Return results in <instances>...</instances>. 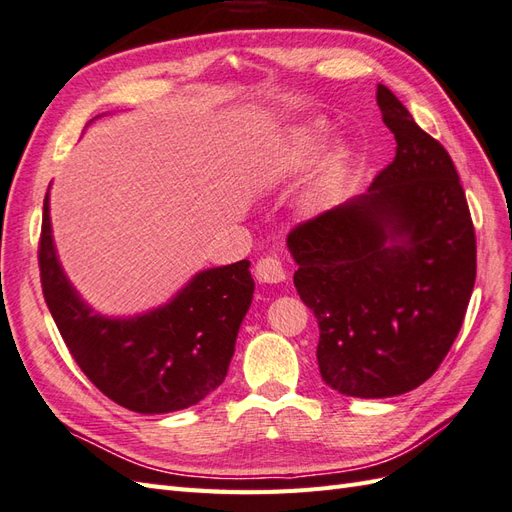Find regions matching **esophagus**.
<instances>
[{"label": "esophagus", "mask_w": 512, "mask_h": 512, "mask_svg": "<svg viewBox=\"0 0 512 512\" xmlns=\"http://www.w3.org/2000/svg\"><path fill=\"white\" fill-rule=\"evenodd\" d=\"M255 277L259 283H283L285 281V268L279 257H261L255 266Z\"/></svg>", "instance_id": "esophagus-1"}]
</instances>
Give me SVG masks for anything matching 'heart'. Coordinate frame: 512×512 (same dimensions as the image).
Wrapping results in <instances>:
<instances>
[{"mask_svg": "<svg viewBox=\"0 0 512 512\" xmlns=\"http://www.w3.org/2000/svg\"><path fill=\"white\" fill-rule=\"evenodd\" d=\"M331 131L333 125L329 119H324V116L294 125L285 134L281 147L272 160L274 177L285 181L309 170L324 153L331 138ZM350 160V144L344 140L335 142L333 147L326 151L316 177L309 181V186L305 188L303 196H300V203H303L305 209H309V212H318V209L329 205L337 188L342 186V181L350 168Z\"/></svg>", "mask_w": 512, "mask_h": 512, "instance_id": "heart-1", "label": "heart"}]
</instances>
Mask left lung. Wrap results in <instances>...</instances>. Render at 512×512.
I'll use <instances>...</instances> for the list:
<instances>
[{
	"label": "left lung",
	"instance_id": "8db88e82",
	"mask_svg": "<svg viewBox=\"0 0 512 512\" xmlns=\"http://www.w3.org/2000/svg\"><path fill=\"white\" fill-rule=\"evenodd\" d=\"M396 157L365 194L298 225L294 285L320 326L322 381L389 398L437 372L476 281V233L452 157L383 84Z\"/></svg>",
	"mask_w": 512,
	"mask_h": 512
}]
</instances>
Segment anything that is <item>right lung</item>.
Listing matches in <instances>:
<instances>
[{
	"label": "right lung",
	"mask_w": 512,
	"mask_h": 512,
	"mask_svg": "<svg viewBox=\"0 0 512 512\" xmlns=\"http://www.w3.org/2000/svg\"><path fill=\"white\" fill-rule=\"evenodd\" d=\"M38 266L45 303L75 363L101 393L129 411L173 413L222 385L251 307V261L196 272L166 305L131 318L88 307L64 274L43 205Z\"/></svg>",
	"instance_id": "obj_1"
}]
</instances>
